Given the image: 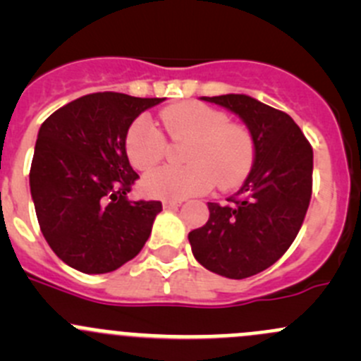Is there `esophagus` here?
Segmentation results:
<instances>
[{
	"instance_id": "esophagus-1",
	"label": "esophagus",
	"mask_w": 361,
	"mask_h": 361,
	"mask_svg": "<svg viewBox=\"0 0 361 361\" xmlns=\"http://www.w3.org/2000/svg\"><path fill=\"white\" fill-rule=\"evenodd\" d=\"M164 209H178L181 206V201H164Z\"/></svg>"
}]
</instances>
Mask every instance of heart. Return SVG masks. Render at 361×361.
Wrapping results in <instances>:
<instances>
[{
	"label": "heart",
	"instance_id": "heart-1",
	"mask_svg": "<svg viewBox=\"0 0 361 361\" xmlns=\"http://www.w3.org/2000/svg\"><path fill=\"white\" fill-rule=\"evenodd\" d=\"M160 126L173 141H188L181 167H160L141 181L147 195L181 199L206 194L214 183L231 188L248 176L255 160V141L248 129L228 122L224 111L204 103L173 104L160 111ZM164 134L148 120L136 118L126 133V155L136 169L147 171L164 159Z\"/></svg>",
	"mask_w": 361,
	"mask_h": 361
}]
</instances>
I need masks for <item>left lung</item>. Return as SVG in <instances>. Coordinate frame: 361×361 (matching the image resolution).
<instances>
[{"mask_svg": "<svg viewBox=\"0 0 361 361\" xmlns=\"http://www.w3.org/2000/svg\"><path fill=\"white\" fill-rule=\"evenodd\" d=\"M239 116L255 141L248 178L228 204L207 202L209 220L188 234L195 260L214 274L245 279L285 255L312 194V148L290 115L245 94L201 97Z\"/></svg>", "mask_w": 361, "mask_h": 361, "instance_id": "obj_1", "label": "left lung"}]
</instances>
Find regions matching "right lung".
<instances>
[{"label": "right lung", "mask_w": 361, "mask_h": 361, "mask_svg": "<svg viewBox=\"0 0 361 361\" xmlns=\"http://www.w3.org/2000/svg\"><path fill=\"white\" fill-rule=\"evenodd\" d=\"M164 97L87 94L42 123L29 187L43 238L85 274L133 260L150 238L160 201H129L137 180L126 155V133Z\"/></svg>", "instance_id": "add662e5"}]
</instances>
